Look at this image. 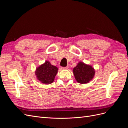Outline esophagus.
Instances as JSON below:
<instances>
[{"label":"esophagus","mask_w":128,"mask_h":128,"mask_svg":"<svg viewBox=\"0 0 128 128\" xmlns=\"http://www.w3.org/2000/svg\"><path fill=\"white\" fill-rule=\"evenodd\" d=\"M61 69H63V70H67V69H68V67H61Z\"/></svg>","instance_id":"esophagus-1"}]
</instances>
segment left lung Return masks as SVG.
<instances>
[{
    "instance_id": "obj_1",
    "label": "left lung",
    "mask_w": 128,
    "mask_h": 128,
    "mask_svg": "<svg viewBox=\"0 0 128 128\" xmlns=\"http://www.w3.org/2000/svg\"><path fill=\"white\" fill-rule=\"evenodd\" d=\"M72 72L76 81L80 84L89 83L95 75L94 67L81 61L79 62L76 66L73 68Z\"/></svg>"
}]
</instances>
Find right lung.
Returning <instances> with one entry per match:
<instances>
[{"mask_svg": "<svg viewBox=\"0 0 128 128\" xmlns=\"http://www.w3.org/2000/svg\"><path fill=\"white\" fill-rule=\"evenodd\" d=\"M58 71V67L51 64L50 61H46L37 67L34 73L40 82L44 84H50L54 80Z\"/></svg>", "mask_w": 128, "mask_h": 128, "instance_id": "add662e5", "label": "right lung"}]
</instances>
